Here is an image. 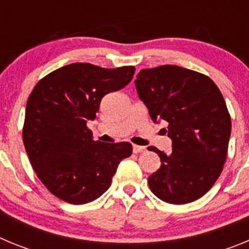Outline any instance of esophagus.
I'll use <instances>...</instances> for the list:
<instances>
[{
	"label": "esophagus",
	"mask_w": 249,
	"mask_h": 249,
	"mask_svg": "<svg viewBox=\"0 0 249 249\" xmlns=\"http://www.w3.org/2000/svg\"><path fill=\"white\" fill-rule=\"evenodd\" d=\"M146 148L143 146H137V144H133V153H141V152H144Z\"/></svg>",
	"instance_id": "obj_1"
}]
</instances>
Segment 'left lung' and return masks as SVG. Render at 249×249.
Here are the masks:
<instances>
[{
  "label": "left lung",
  "mask_w": 249,
  "mask_h": 249,
  "mask_svg": "<svg viewBox=\"0 0 249 249\" xmlns=\"http://www.w3.org/2000/svg\"><path fill=\"white\" fill-rule=\"evenodd\" d=\"M138 97L155 123L166 121L172 152L149 147L160 158L149 188L167 203L184 204L212 188L227 158L231 117L221 91L210 77L179 66L141 70Z\"/></svg>",
  "instance_id": "obj_1"
}]
</instances>
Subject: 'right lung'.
I'll use <instances>...</instances> for the list:
<instances>
[{
    "label": "right lung",
    "instance_id": "add662e5",
    "mask_svg": "<svg viewBox=\"0 0 249 249\" xmlns=\"http://www.w3.org/2000/svg\"><path fill=\"white\" fill-rule=\"evenodd\" d=\"M136 68H103L71 63L43 77L26 105L23 143L37 177L57 198L85 204L111 186L128 142L93 141L87 121H93L101 100L133 78Z\"/></svg>",
    "mask_w": 249,
    "mask_h": 249
}]
</instances>
